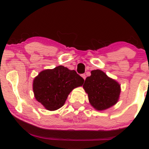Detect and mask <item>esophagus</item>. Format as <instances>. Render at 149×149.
Returning a JSON list of instances; mask_svg holds the SVG:
<instances>
[{"label":"esophagus","instance_id":"esophagus-1","mask_svg":"<svg viewBox=\"0 0 149 149\" xmlns=\"http://www.w3.org/2000/svg\"><path fill=\"white\" fill-rule=\"evenodd\" d=\"M81 76H82V78H83V79L85 80V78H86V76H85V74H82Z\"/></svg>","mask_w":149,"mask_h":149}]
</instances>
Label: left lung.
I'll return each mask as SVG.
<instances>
[{"mask_svg":"<svg viewBox=\"0 0 149 149\" xmlns=\"http://www.w3.org/2000/svg\"><path fill=\"white\" fill-rule=\"evenodd\" d=\"M89 102L97 111H103L115 105L119 100L120 85L101 70L91 71L83 85Z\"/></svg>","mask_w":149,"mask_h":149,"instance_id":"8db88e82","label":"left lung"}]
</instances>
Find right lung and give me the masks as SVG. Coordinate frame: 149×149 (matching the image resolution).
I'll return each instance as SVG.
<instances>
[{
	"label": "right lung",
	"mask_w": 149,
	"mask_h": 149,
	"mask_svg": "<svg viewBox=\"0 0 149 149\" xmlns=\"http://www.w3.org/2000/svg\"><path fill=\"white\" fill-rule=\"evenodd\" d=\"M83 83L76 71L63 66L43 70L33 80L34 96L46 109L55 111L64 105L70 92Z\"/></svg>",
	"instance_id": "obj_1"
}]
</instances>
